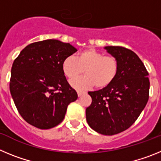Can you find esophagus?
Wrapping results in <instances>:
<instances>
[{
    "label": "esophagus",
    "instance_id": "obj_1",
    "mask_svg": "<svg viewBox=\"0 0 161 161\" xmlns=\"http://www.w3.org/2000/svg\"><path fill=\"white\" fill-rule=\"evenodd\" d=\"M83 94H85V93L84 92H81V91H77V95L78 97H80L82 96Z\"/></svg>",
    "mask_w": 161,
    "mask_h": 161
}]
</instances>
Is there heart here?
Here are the masks:
<instances>
[{"instance_id":"1","label":"heart","mask_w":161,"mask_h":161,"mask_svg":"<svg viewBox=\"0 0 161 161\" xmlns=\"http://www.w3.org/2000/svg\"><path fill=\"white\" fill-rule=\"evenodd\" d=\"M119 67L116 58L105 55L93 48L84 50L76 58L68 56L62 63L64 74L68 79H75L84 70L85 76L71 81V85L78 90H85L93 85L97 89L106 87L116 78Z\"/></svg>"}]
</instances>
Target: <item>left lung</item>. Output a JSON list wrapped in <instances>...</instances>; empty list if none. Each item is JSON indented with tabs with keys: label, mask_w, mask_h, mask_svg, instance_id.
<instances>
[{
	"label": "left lung",
	"mask_w": 161,
	"mask_h": 161,
	"mask_svg": "<svg viewBox=\"0 0 161 161\" xmlns=\"http://www.w3.org/2000/svg\"><path fill=\"white\" fill-rule=\"evenodd\" d=\"M119 62L113 82L98 91L89 92L92 103L86 108V120L91 128L105 136L128 129L147 105L150 82L148 72L139 56L123 47H105Z\"/></svg>",
	"instance_id": "obj_1"
}]
</instances>
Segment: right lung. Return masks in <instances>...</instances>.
<instances>
[{
    "label": "right lung",
    "instance_id": "1",
    "mask_svg": "<svg viewBox=\"0 0 161 161\" xmlns=\"http://www.w3.org/2000/svg\"><path fill=\"white\" fill-rule=\"evenodd\" d=\"M77 50L56 39L33 42L15 59L11 68V96L24 120L50 129L64 119L68 106L78 96L62 69L64 59Z\"/></svg>",
    "mask_w": 161,
    "mask_h": 161
}]
</instances>
